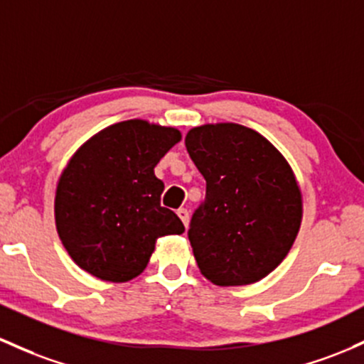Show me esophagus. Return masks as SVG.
I'll list each match as a JSON object with an SVG mask.
<instances>
[{"label":"esophagus","mask_w":364,"mask_h":364,"mask_svg":"<svg viewBox=\"0 0 364 364\" xmlns=\"http://www.w3.org/2000/svg\"><path fill=\"white\" fill-rule=\"evenodd\" d=\"M178 215H179V219H181L183 221V225L185 226H188V223H190V214H188V210L186 209H178Z\"/></svg>","instance_id":"obj_1"}]
</instances>
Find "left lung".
I'll list each match as a JSON object with an SVG mask.
<instances>
[{
  "instance_id": "obj_1",
  "label": "left lung",
  "mask_w": 364,
  "mask_h": 364,
  "mask_svg": "<svg viewBox=\"0 0 364 364\" xmlns=\"http://www.w3.org/2000/svg\"><path fill=\"white\" fill-rule=\"evenodd\" d=\"M185 145L207 183L188 230L200 273L219 287L267 277L301 230L302 191L289 161L261 133L235 122L193 127Z\"/></svg>"
}]
</instances>
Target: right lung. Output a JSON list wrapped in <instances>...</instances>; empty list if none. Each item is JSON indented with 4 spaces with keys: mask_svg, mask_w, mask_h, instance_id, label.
I'll list each match as a JSON object with an SVG mask.
<instances>
[{
    "mask_svg": "<svg viewBox=\"0 0 364 364\" xmlns=\"http://www.w3.org/2000/svg\"><path fill=\"white\" fill-rule=\"evenodd\" d=\"M181 131L143 119L98 131L67 162L55 190V225L72 261L91 277L124 283L149 264L155 243L185 231L161 205L155 166Z\"/></svg>",
    "mask_w": 364,
    "mask_h": 364,
    "instance_id": "right-lung-1",
    "label": "right lung"
}]
</instances>
